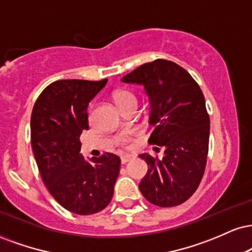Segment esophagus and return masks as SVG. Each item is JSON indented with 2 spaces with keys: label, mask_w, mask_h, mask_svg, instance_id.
<instances>
[{
  "label": "esophagus",
  "mask_w": 252,
  "mask_h": 252,
  "mask_svg": "<svg viewBox=\"0 0 252 252\" xmlns=\"http://www.w3.org/2000/svg\"><path fill=\"white\" fill-rule=\"evenodd\" d=\"M130 159H132L131 155H122V156H121V163H122V164H126V163H128Z\"/></svg>",
  "instance_id": "34e87169"
}]
</instances>
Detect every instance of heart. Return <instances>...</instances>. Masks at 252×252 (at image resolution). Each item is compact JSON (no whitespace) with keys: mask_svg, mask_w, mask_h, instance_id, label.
Listing matches in <instances>:
<instances>
[{"mask_svg":"<svg viewBox=\"0 0 252 252\" xmlns=\"http://www.w3.org/2000/svg\"><path fill=\"white\" fill-rule=\"evenodd\" d=\"M113 98L115 103L117 104V107L122 109L126 105L130 104V103H136V97L134 94L126 89H118L114 93Z\"/></svg>","mask_w":252,"mask_h":252,"instance_id":"1","label":"heart"}]
</instances>
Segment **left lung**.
Returning <instances> with one entry per match:
<instances>
[{
  "instance_id": "obj_1",
  "label": "left lung",
  "mask_w": 252,
  "mask_h": 252,
  "mask_svg": "<svg viewBox=\"0 0 252 252\" xmlns=\"http://www.w3.org/2000/svg\"><path fill=\"white\" fill-rule=\"evenodd\" d=\"M143 84L150 99V144L164 148V157L139 155L148 172L139 190L151 204L180 205L193 195L204 175L209 151L210 118L201 88L177 63L155 60L122 78Z\"/></svg>"
}]
</instances>
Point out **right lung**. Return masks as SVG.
I'll return each instance as SVG.
<instances>
[{
  "mask_svg": "<svg viewBox=\"0 0 252 252\" xmlns=\"http://www.w3.org/2000/svg\"><path fill=\"white\" fill-rule=\"evenodd\" d=\"M107 82H53L36 99L30 120L32 153L44 186L63 208L84 216L108 207L120 174L121 159L114 154L90 162L81 154L80 136L89 129L88 104Z\"/></svg>",
  "mask_w": 252,
  "mask_h": 252,
  "instance_id": "add662e5",
  "label": "right lung"
}]
</instances>
